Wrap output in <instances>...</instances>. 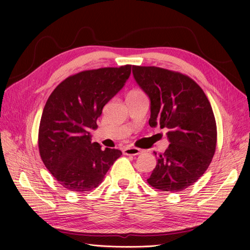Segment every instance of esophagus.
Returning <instances> with one entry per match:
<instances>
[{
  "instance_id": "34e87169",
  "label": "esophagus",
  "mask_w": 250,
  "mask_h": 250,
  "mask_svg": "<svg viewBox=\"0 0 250 250\" xmlns=\"http://www.w3.org/2000/svg\"><path fill=\"white\" fill-rule=\"evenodd\" d=\"M142 152V150L140 148H136V147H126L124 149V155L126 156H137L140 155Z\"/></svg>"
}]
</instances>
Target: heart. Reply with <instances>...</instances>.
Returning <instances> with one entry per match:
<instances>
[{
  "label": "heart",
  "mask_w": 250,
  "mask_h": 250,
  "mask_svg": "<svg viewBox=\"0 0 250 250\" xmlns=\"http://www.w3.org/2000/svg\"><path fill=\"white\" fill-rule=\"evenodd\" d=\"M129 94H143V92L141 91V90H132V91L129 93Z\"/></svg>",
  "instance_id": "1"
}]
</instances>
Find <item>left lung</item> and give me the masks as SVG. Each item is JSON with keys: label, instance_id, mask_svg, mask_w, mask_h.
I'll list each match as a JSON object with an SVG mask.
<instances>
[{"label": "left lung", "instance_id": "8db88e82", "mask_svg": "<svg viewBox=\"0 0 250 250\" xmlns=\"http://www.w3.org/2000/svg\"><path fill=\"white\" fill-rule=\"evenodd\" d=\"M132 72L150 99L149 125L167 129L171 143L147 183L161 191H183L205 173L215 155L217 125L209 101L185 74L139 65Z\"/></svg>", "mask_w": 250, "mask_h": 250}]
</instances>
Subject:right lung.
Masks as SVG:
<instances>
[{
	"label": "right lung",
	"mask_w": 250,
	"mask_h": 250,
	"mask_svg": "<svg viewBox=\"0 0 250 250\" xmlns=\"http://www.w3.org/2000/svg\"><path fill=\"white\" fill-rule=\"evenodd\" d=\"M132 65L102 67L68 76L49 95L42 114L39 150L45 167L65 189L97 188L122 152L91 143L103 107L131 74Z\"/></svg>",
	"instance_id": "add662e5"
}]
</instances>
